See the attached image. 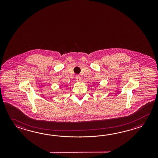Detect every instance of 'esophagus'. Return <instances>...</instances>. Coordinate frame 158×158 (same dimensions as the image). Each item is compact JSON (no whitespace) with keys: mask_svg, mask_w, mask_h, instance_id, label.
<instances>
[{"mask_svg":"<svg viewBox=\"0 0 158 158\" xmlns=\"http://www.w3.org/2000/svg\"><path fill=\"white\" fill-rule=\"evenodd\" d=\"M76 81H77V82H81V78L80 76H78V75L76 76Z\"/></svg>","mask_w":158,"mask_h":158,"instance_id":"34e87169","label":"esophagus"}]
</instances>
